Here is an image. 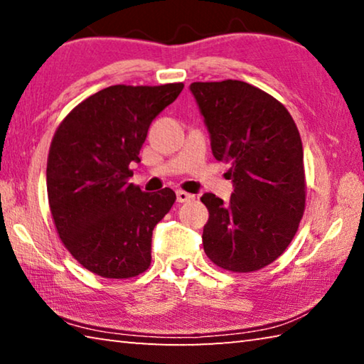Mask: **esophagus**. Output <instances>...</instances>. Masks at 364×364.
<instances>
[{
	"label": "esophagus",
	"mask_w": 364,
	"mask_h": 364,
	"mask_svg": "<svg viewBox=\"0 0 364 364\" xmlns=\"http://www.w3.org/2000/svg\"><path fill=\"white\" fill-rule=\"evenodd\" d=\"M196 199L194 194H189L186 191H176V200L180 204H184V202H193Z\"/></svg>",
	"instance_id": "esophagus-1"
}]
</instances>
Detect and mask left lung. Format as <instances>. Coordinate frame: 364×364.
Here are the masks:
<instances>
[{
  "instance_id": "1",
  "label": "left lung",
  "mask_w": 364,
  "mask_h": 364,
  "mask_svg": "<svg viewBox=\"0 0 364 364\" xmlns=\"http://www.w3.org/2000/svg\"><path fill=\"white\" fill-rule=\"evenodd\" d=\"M217 160L231 165L230 204L212 193L202 232L207 257L226 271L252 273L284 254L305 212L304 146L289 110L239 80L194 82Z\"/></svg>"
}]
</instances>
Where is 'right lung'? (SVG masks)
<instances>
[{
	"label": "right lung",
	"mask_w": 364,
	"mask_h": 364,
	"mask_svg": "<svg viewBox=\"0 0 364 364\" xmlns=\"http://www.w3.org/2000/svg\"><path fill=\"white\" fill-rule=\"evenodd\" d=\"M183 83L114 85L73 107L48 154L49 210L64 247L91 273L134 278L149 268L152 230L175 204L170 188L144 193L128 183L151 122Z\"/></svg>",
	"instance_id": "obj_1"
}]
</instances>
